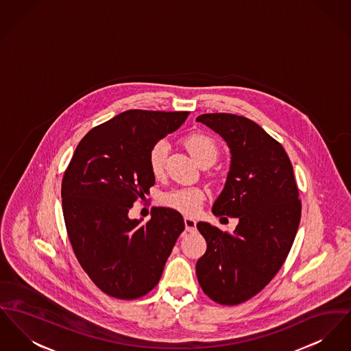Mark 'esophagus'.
Returning a JSON list of instances; mask_svg holds the SVG:
<instances>
[{
  "label": "esophagus",
  "instance_id": "34e87169",
  "mask_svg": "<svg viewBox=\"0 0 351 351\" xmlns=\"http://www.w3.org/2000/svg\"><path fill=\"white\" fill-rule=\"evenodd\" d=\"M184 226H186V232H189V233L196 230V221L193 219H191V217H186L184 219Z\"/></svg>",
  "mask_w": 351,
  "mask_h": 351
}]
</instances>
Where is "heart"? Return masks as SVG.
<instances>
[{"label":"heart","instance_id":"1","mask_svg":"<svg viewBox=\"0 0 351 351\" xmlns=\"http://www.w3.org/2000/svg\"><path fill=\"white\" fill-rule=\"evenodd\" d=\"M188 152L199 165H212L219 156L217 143L206 134L192 132L184 139ZM168 152V143L159 141L148 154V165L154 178H160L165 172V158ZM206 200V192L199 186L176 188L162 195L160 203L186 216L196 215Z\"/></svg>","mask_w":351,"mask_h":351}]
</instances>
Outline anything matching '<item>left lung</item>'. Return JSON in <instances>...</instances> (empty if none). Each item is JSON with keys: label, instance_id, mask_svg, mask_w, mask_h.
Segmentation results:
<instances>
[{"label": "left lung", "instance_id": "left-lung-1", "mask_svg": "<svg viewBox=\"0 0 351 351\" xmlns=\"http://www.w3.org/2000/svg\"><path fill=\"white\" fill-rule=\"evenodd\" d=\"M196 121L217 132L232 155L212 212L239 219L233 233L197 224L206 250L196 276L210 300L239 305L265 288L285 263L301 220L298 186L284 147L258 124L224 112Z\"/></svg>", "mask_w": 351, "mask_h": 351}]
</instances>
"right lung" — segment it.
<instances>
[{
  "instance_id": "right-lung-1",
  "label": "right lung",
  "mask_w": 351,
  "mask_h": 351,
  "mask_svg": "<svg viewBox=\"0 0 351 351\" xmlns=\"http://www.w3.org/2000/svg\"><path fill=\"white\" fill-rule=\"evenodd\" d=\"M188 111L128 110L90 130L63 175L62 209L75 257L106 294L135 300L155 288L184 230L179 212L155 206L151 220L128 210L155 184L151 148L186 122Z\"/></svg>"
}]
</instances>
